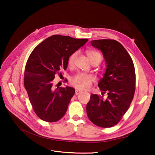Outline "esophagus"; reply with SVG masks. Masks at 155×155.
Returning a JSON list of instances; mask_svg holds the SVG:
<instances>
[{
	"label": "esophagus",
	"instance_id": "1",
	"mask_svg": "<svg viewBox=\"0 0 155 155\" xmlns=\"http://www.w3.org/2000/svg\"><path fill=\"white\" fill-rule=\"evenodd\" d=\"M82 91H80V90H79V89H76V90H75V95H78L80 93H81V92H82Z\"/></svg>",
	"mask_w": 155,
	"mask_h": 155
}]
</instances>
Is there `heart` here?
I'll return each instance as SVG.
<instances>
[{
    "label": "heart",
    "instance_id": "b5f03b06",
    "mask_svg": "<svg viewBox=\"0 0 155 155\" xmlns=\"http://www.w3.org/2000/svg\"><path fill=\"white\" fill-rule=\"evenodd\" d=\"M87 54L92 64L94 63H100L102 60V56L99 52L90 50L87 52ZM77 56V53L75 52L72 54L68 60V64L70 66H72L74 64L76 58ZM94 81V77L88 74L85 73H80L73 77L71 80L72 84L75 87L80 89H87L91 87L92 82Z\"/></svg>",
    "mask_w": 155,
    "mask_h": 155
}]
</instances>
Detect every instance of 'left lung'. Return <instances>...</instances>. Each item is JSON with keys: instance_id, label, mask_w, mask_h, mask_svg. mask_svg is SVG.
I'll return each instance as SVG.
<instances>
[{"instance_id": "left-lung-1", "label": "left lung", "mask_w": 155, "mask_h": 155, "mask_svg": "<svg viewBox=\"0 0 155 155\" xmlns=\"http://www.w3.org/2000/svg\"><path fill=\"white\" fill-rule=\"evenodd\" d=\"M91 43L102 53L106 69L98 84L102 96L91 95L86 107L87 116L96 126L110 127L119 123L133 101L134 66L126 49L117 41L99 39L91 41ZM105 92L108 95L104 100L103 95Z\"/></svg>"}]
</instances>
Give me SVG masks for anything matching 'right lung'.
I'll return each mask as SVG.
<instances>
[{"instance_id": "add662e5", "label": "right lung", "mask_w": 155, "mask_h": 155, "mask_svg": "<svg viewBox=\"0 0 155 155\" xmlns=\"http://www.w3.org/2000/svg\"><path fill=\"white\" fill-rule=\"evenodd\" d=\"M88 39L53 35L39 44L31 53L24 75V87L37 116L44 121L56 122L66 113L75 89L53 86L55 74L67 69L70 56Z\"/></svg>"}]
</instances>
